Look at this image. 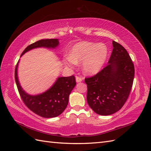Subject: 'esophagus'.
<instances>
[{
	"mask_svg": "<svg viewBox=\"0 0 151 151\" xmlns=\"http://www.w3.org/2000/svg\"><path fill=\"white\" fill-rule=\"evenodd\" d=\"M82 81V78L81 77H80V76H76V82H81Z\"/></svg>",
	"mask_w": 151,
	"mask_h": 151,
	"instance_id": "34e87169",
	"label": "esophagus"
}]
</instances>
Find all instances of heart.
I'll use <instances>...</instances> for the list:
<instances>
[{
    "label": "heart",
    "mask_w": 151,
    "mask_h": 151,
    "mask_svg": "<svg viewBox=\"0 0 151 151\" xmlns=\"http://www.w3.org/2000/svg\"><path fill=\"white\" fill-rule=\"evenodd\" d=\"M108 49L103 43L83 41L75 45L66 58L65 63L70 66L83 62L84 71L89 75L98 73L106 60Z\"/></svg>",
    "instance_id": "obj_1"
}]
</instances>
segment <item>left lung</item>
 I'll return each mask as SVG.
<instances>
[{"label":"left lung","mask_w":151,"mask_h":151,"mask_svg":"<svg viewBox=\"0 0 151 151\" xmlns=\"http://www.w3.org/2000/svg\"><path fill=\"white\" fill-rule=\"evenodd\" d=\"M108 65L91 77L86 78L87 102L95 113L111 115L127 101L132 87L134 66L129 53L115 41Z\"/></svg>","instance_id":"8db88e82"}]
</instances>
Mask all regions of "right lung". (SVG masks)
Listing matches in <instances>:
<instances>
[{
  "label": "right lung",
  "mask_w": 151,
  "mask_h": 151,
  "mask_svg": "<svg viewBox=\"0 0 151 151\" xmlns=\"http://www.w3.org/2000/svg\"><path fill=\"white\" fill-rule=\"evenodd\" d=\"M59 44L58 39L41 40L28 45L21 56L28 50L38 47H47L54 49ZM15 69V79L18 91L24 104L34 113L45 118L58 116L65 110L69 102V96L76 85L75 77H59L49 89L43 93L37 95L27 94L19 84L17 77V66Z\"/></svg>",
  "instance_id": "right-lung-1"
}]
</instances>
